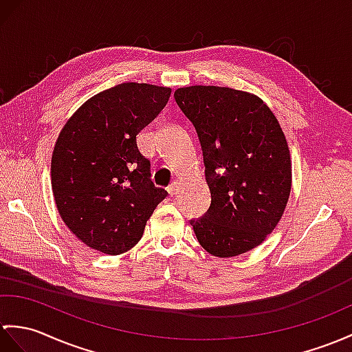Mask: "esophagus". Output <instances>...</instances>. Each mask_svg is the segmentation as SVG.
I'll list each match as a JSON object with an SVG mask.
<instances>
[{"mask_svg":"<svg viewBox=\"0 0 352 352\" xmlns=\"http://www.w3.org/2000/svg\"><path fill=\"white\" fill-rule=\"evenodd\" d=\"M178 186H179V183L175 179V182H173V183H170V184L168 186V193H169L170 196L175 195V193L178 192Z\"/></svg>","mask_w":352,"mask_h":352,"instance_id":"obj_1","label":"esophagus"}]
</instances>
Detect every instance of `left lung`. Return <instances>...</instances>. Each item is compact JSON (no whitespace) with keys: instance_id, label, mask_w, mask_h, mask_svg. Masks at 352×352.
Wrapping results in <instances>:
<instances>
[{"instance_id":"1","label":"left lung","mask_w":352,"mask_h":352,"mask_svg":"<svg viewBox=\"0 0 352 352\" xmlns=\"http://www.w3.org/2000/svg\"><path fill=\"white\" fill-rule=\"evenodd\" d=\"M175 102L199 136L211 193L207 214L190 225L219 258L255 249L283 216L292 186L287 138L263 99L241 89L192 85Z\"/></svg>"}]
</instances>
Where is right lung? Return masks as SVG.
Masks as SVG:
<instances>
[{
	"mask_svg": "<svg viewBox=\"0 0 352 352\" xmlns=\"http://www.w3.org/2000/svg\"><path fill=\"white\" fill-rule=\"evenodd\" d=\"M169 97V87L124 82L89 97L63 126L51 160L52 193L63 222L85 246L126 253L166 198L151 182L136 136Z\"/></svg>",
	"mask_w": 352,
	"mask_h": 352,
	"instance_id": "obj_1",
	"label": "right lung"
}]
</instances>
